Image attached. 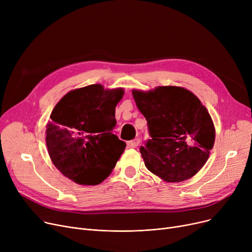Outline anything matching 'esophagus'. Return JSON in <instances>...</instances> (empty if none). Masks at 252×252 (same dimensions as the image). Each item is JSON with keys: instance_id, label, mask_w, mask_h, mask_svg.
I'll list each match as a JSON object with an SVG mask.
<instances>
[{"instance_id": "esophagus-1", "label": "esophagus", "mask_w": 252, "mask_h": 252, "mask_svg": "<svg viewBox=\"0 0 252 252\" xmlns=\"http://www.w3.org/2000/svg\"><path fill=\"white\" fill-rule=\"evenodd\" d=\"M139 144H140V140H139V139H134V140H131V141L128 142V145H129V146H130L131 148L138 147Z\"/></svg>"}]
</instances>
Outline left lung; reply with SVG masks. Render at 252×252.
Masks as SVG:
<instances>
[{
  "instance_id": "obj_1",
  "label": "left lung",
  "mask_w": 252,
  "mask_h": 252,
  "mask_svg": "<svg viewBox=\"0 0 252 252\" xmlns=\"http://www.w3.org/2000/svg\"><path fill=\"white\" fill-rule=\"evenodd\" d=\"M151 139L140 147L145 165L163 181L192 178L208 159L216 131L207 109L193 93L180 87L134 90Z\"/></svg>"
}]
</instances>
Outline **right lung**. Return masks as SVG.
<instances>
[{
  "instance_id": "right-lung-1",
  "label": "right lung",
  "mask_w": 252,
  "mask_h": 252,
  "mask_svg": "<svg viewBox=\"0 0 252 252\" xmlns=\"http://www.w3.org/2000/svg\"><path fill=\"white\" fill-rule=\"evenodd\" d=\"M124 89L91 85L67 93L53 109L46 143L52 162L68 179L97 185L114 168L126 144L113 134Z\"/></svg>"
}]
</instances>
